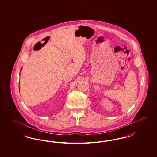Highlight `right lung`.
Listing matches in <instances>:
<instances>
[{
	"instance_id": "add662e5",
	"label": "right lung",
	"mask_w": 157,
	"mask_h": 157,
	"mask_svg": "<svg viewBox=\"0 0 157 157\" xmlns=\"http://www.w3.org/2000/svg\"><path fill=\"white\" fill-rule=\"evenodd\" d=\"M21 70H22V68H21Z\"/></svg>"
}]
</instances>
